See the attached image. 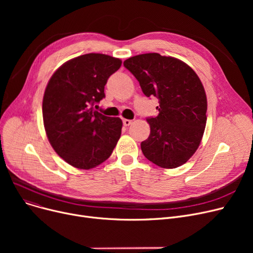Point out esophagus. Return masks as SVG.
Masks as SVG:
<instances>
[{
	"mask_svg": "<svg viewBox=\"0 0 253 253\" xmlns=\"http://www.w3.org/2000/svg\"><path fill=\"white\" fill-rule=\"evenodd\" d=\"M123 124H124V126H129V125L132 124V121H131V120H128V119H124Z\"/></svg>",
	"mask_w": 253,
	"mask_h": 253,
	"instance_id": "34e87169",
	"label": "esophagus"
}]
</instances>
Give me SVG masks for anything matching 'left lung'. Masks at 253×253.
I'll return each mask as SVG.
<instances>
[{"instance_id": "1", "label": "left lung", "mask_w": 253, "mask_h": 253, "mask_svg": "<svg viewBox=\"0 0 253 253\" xmlns=\"http://www.w3.org/2000/svg\"><path fill=\"white\" fill-rule=\"evenodd\" d=\"M145 96L159 99V115L149 117L148 139L140 147L144 157L162 168L187 162L200 145L206 126L207 98L192 68L181 60L147 53L124 61Z\"/></svg>"}]
</instances>
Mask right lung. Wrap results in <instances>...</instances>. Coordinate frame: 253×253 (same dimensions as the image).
I'll list each match as a JSON object with an SVG mask.
<instances>
[{
  "label": "right lung",
  "mask_w": 253,
  "mask_h": 253,
  "mask_svg": "<svg viewBox=\"0 0 253 253\" xmlns=\"http://www.w3.org/2000/svg\"><path fill=\"white\" fill-rule=\"evenodd\" d=\"M121 64L119 58L89 53L63 63L47 84L43 98L47 137L58 156L76 168L91 169L104 162L121 136V119L93 110L105 97L108 79Z\"/></svg>",
  "instance_id": "1"
}]
</instances>
